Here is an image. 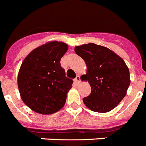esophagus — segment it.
<instances>
[{
	"instance_id": "1",
	"label": "esophagus",
	"mask_w": 146,
	"mask_h": 146,
	"mask_svg": "<svg viewBox=\"0 0 146 146\" xmlns=\"http://www.w3.org/2000/svg\"><path fill=\"white\" fill-rule=\"evenodd\" d=\"M74 81H75V82L77 84H79L80 82V75H77V77H76L75 80H74Z\"/></svg>"
}]
</instances>
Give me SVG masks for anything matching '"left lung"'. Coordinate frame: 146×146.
Instances as JSON below:
<instances>
[{
	"label": "left lung",
	"mask_w": 146,
	"mask_h": 146,
	"mask_svg": "<svg viewBox=\"0 0 146 146\" xmlns=\"http://www.w3.org/2000/svg\"><path fill=\"white\" fill-rule=\"evenodd\" d=\"M74 51L86 64L84 79L91 87L90 95L82 99L85 105L98 113L111 111L126 96L130 84L125 61L106 47L95 43L76 46Z\"/></svg>",
	"instance_id": "obj_1"
}]
</instances>
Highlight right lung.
I'll return each instance as SVG.
<instances>
[{
  "label": "right lung",
  "instance_id": "add662e5",
  "mask_svg": "<svg viewBox=\"0 0 146 146\" xmlns=\"http://www.w3.org/2000/svg\"><path fill=\"white\" fill-rule=\"evenodd\" d=\"M68 50L64 42L50 41L32 50L19 71L17 83L23 102L41 114L64 107L73 81L66 77L60 61Z\"/></svg>",
  "mask_w": 146,
  "mask_h": 146
}]
</instances>
